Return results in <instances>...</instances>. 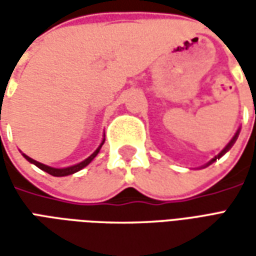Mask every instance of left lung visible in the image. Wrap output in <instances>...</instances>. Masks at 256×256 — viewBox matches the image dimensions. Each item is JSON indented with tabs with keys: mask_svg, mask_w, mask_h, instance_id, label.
<instances>
[{
	"mask_svg": "<svg viewBox=\"0 0 256 256\" xmlns=\"http://www.w3.org/2000/svg\"><path fill=\"white\" fill-rule=\"evenodd\" d=\"M238 133H240V128H238V130H237V132H236V134H234V136H233V138H232V140H230V142H229V144L226 145L225 148H224V150H220V154H218V155L215 156L214 159H211V160H210V162H208V163H207V164H206V166H204V167H207V166H210V164H212V163H214V162H215V160H216V159H220V158H222V156L225 155L226 152H228V150H230L232 146H233V144H234V142H236V140H237V137H238Z\"/></svg>",
	"mask_w": 256,
	"mask_h": 256,
	"instance_id": "left-lung-1",
	"label": "left lung"
}]
</instances>
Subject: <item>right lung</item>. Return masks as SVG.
I'll use <instances>...</instances> for the list:
<instances>
[{
  "label": "right lung",
  "mask_w": 256,
  "mask_h": 256,
  "mask_svg": "<svg viewBox=\"0 0 256 256\" xmlns=\"http://www.w3.org/2000/svg\"><path fill=\"white\" fill-rule=\"evenodd\" d=\"M104 141H106V138H102L100 146H98V148H97V150H96L94 152H93V154H92V155L88 158V159H84V162H80V163H78V164H74V166H70V167H64V168H54V167L46 166V164H42V163L34 160V159H31L30 156L24 155V154H23V156H24L26 159L30 162V163L36 164L38 168H41V170H44V172H48V174H50V176H53V177H66V176H71V174H74V172H79V170H82L84 167L88 166L90 162L93 160L96 156H97V154L100 152L101 146H102V144H104Z\"/></svg>",
  "instance_id": "1"
}]
</instances>
